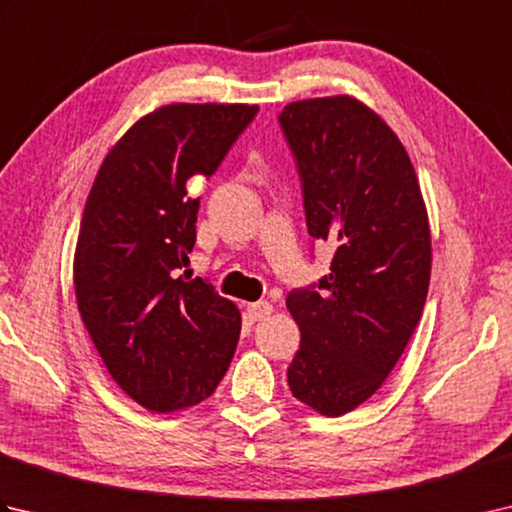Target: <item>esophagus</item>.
<instances>
[{
    "label": "esophagus",
    "instance_id": "esophagus-1",
    "mask_svg": "<svg viewBox=\"0 0 512 512\" xmlns=\"http://www.w3.org/2000/svg\"><path fill=\"white\" fill-rule=\"evenodd\" d=\"M246 312H248L250 321H264V319H268V317H270V314H273V303H268V301H255V303H248Z\"/></svg>",
    "mask_w": 512,
    "mask_h": 512
}]
</instances>
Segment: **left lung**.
Returning <instances> with one entry per match:
<instances>
[{"label": "left lung", "instance_id": "left-lung-1", "mask_svg": "<svg viewBox=\"0 0 512 512\" xmlns=\"http://www.w3.org/2000/svg\"><path fill=\"white\" fill-rule=\"evenodd\" d=\"M279 125L297 160L308 233L334 248L317 288L286 306L301 345L292 396L328 418L356 409L385 383L427 301V206L398 136L352 96L295 101Z\"/></svg>", "mask_w": 512, "mask_h": 512}]
</instances>
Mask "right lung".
<instances>
[{
    "label": "right lung",
    "instance_id": "add662e5",
    "mask_svg": "<svg viewBox=\"0 0 512 512\" xmlns=\"http://www.w3.org/2000/svg\"><path fill=\"white\" fill-rule=\"evenodd\" d=\"M257 105L171 103L127 129L96 173L74 253L81 319L129 398L169 413L209 398L235 354L242 317L200 277H178L200 198Z\"/></svg>",
    "mask_w": 512,
    "mask_h": 512
}]
</instances>
